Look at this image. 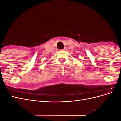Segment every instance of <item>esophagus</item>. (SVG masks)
Wrapping results in <instances>:
<instances>
[{"mask_svg": "<svg viewBox=\"0 0 121 121\" xmlns=\"http://www.w3.org/2000/svg\"><path fill=\"white\" fill-rule=\"evenodd\" d=\"M63 50H64V51H67V48L66 47H64V48L63 49Z\"/></svg>", "mask_w": 121, "mask_h": 121, "instance_id": "obj_1", "label": "esophagus"}]
</instances>
